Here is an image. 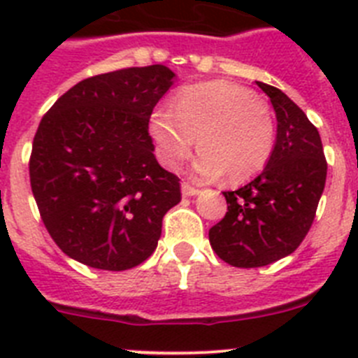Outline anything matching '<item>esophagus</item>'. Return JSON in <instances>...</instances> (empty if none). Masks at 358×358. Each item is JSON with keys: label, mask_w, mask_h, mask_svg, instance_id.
Returning a JSON list of instances; mask_svg holds the SVG:
<instances>
[{"label": "esophagus", "mask_w": 358, "mask_h": 358, "mask_svg": "<svg viewBox=\"0 0 358 358\" xmlns=\"http://www.w3.org/2000/svg\"><path fill=\"white\" fill-rule=\"evenodd\" d=\"M199 189L194 188V186H189L188 182H182V195L185 197H192V195H197Z\"/></svg>", "instance_id": "esophagus-1"}]
</instances>
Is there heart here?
<instances>
[{
	"label": "heart",
	"instance_id": "obj_1",
	"mask_svg": "<svg viewBox=\"0 0 358 358\" xmlns=\"http://www.w3.org/2000/svg\"><path fill=\"white\" fill-rule=\"evenodd\" d=\"M148 131L170 170L181 169L197 138L201 154L194 173L202 181L222 173L229 182L248 181L267 166L276 140L265 102L248 87L226 80L185 85L173 98V109H154Z\"/></svg>",
	"mask_w": 358,
	"mask_h": 358
}]
</instances>
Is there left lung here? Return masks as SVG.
I'll return each mask as SVG.
<instances>
[{"label":"left lung","instance_id":"obj_1","mask_svg":"<svg viewBox=\"0 0 358 358\" xmlns=\"http://www.w3.org/2000/svg\"><path fill=\"white\" fill-rule=\"evenodd\" d=\"M278 120L276 145L258 177L224 192L226 217L210 229V243L233 267H264L299 248L310 231L327 182L321 136L306 115L274 85L256 82Z\"/></svg>","mask_w":358,"mask_h":358}]
</instances>
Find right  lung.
Masks as SVG:
<instances>
[{
	"instance_id": "right-lung-1",
	"label": "right lung",
	"mask_w": 358,
	"mask_h": 358,
	"mask_svg": "<svg viewBox=\"0 0 358 358\" xmlns=\"http://www.w3.org/2000/svg\"><path fill=\"white\" fill-rule=\"evenodd\" d=\"M173 77L161 64L90 77L41 120L28 164L31 194L50 236L73 260L127 271L157 248L181 185L157 163L148 120Z\"/></svg>"
}]
</instances>
